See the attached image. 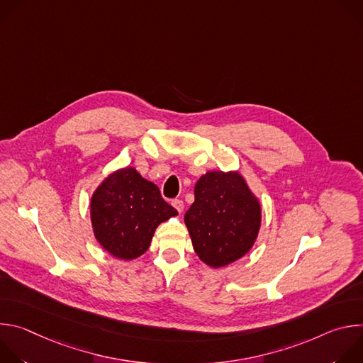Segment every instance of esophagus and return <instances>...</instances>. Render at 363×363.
<instances>
[{
  "label": "esophagus",
  "mask_w": 363,
  "mask_h": 363,
  "mask_svg": "<svg viewBox=\"0 0 363 363\" xmlns=\"http://www.w3.org/2000/svg\"><path fill=\"white\" fill-rule=\"evenodd\" d=\"M172 205L175 206L178 213H182V211H184V201H181V199H174V201H172Z\"/></svg>",
  "instance_id": "1"
}]
</instances>
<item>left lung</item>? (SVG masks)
<instances>
[{
	"label": "left lung",
	"instance_id": "8db88e82",
	"mask_svg": "<svg viewBox=\"0 0 363 363\" xmlns=\"http://www.w3.org/2000/svg\"><path fill=\"white\" fill-rule=\"evenodd\" d=\"M195 201L185 213L194 250L213 269L225 267L254 245L262 205L240 172L211 171L195 184Z\"/></svg>",
	"mask_w": 363,
	"mask_h": 363
}]
</instances>
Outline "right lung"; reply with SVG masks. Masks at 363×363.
<instances>
[{"label":"right lung","instance_id":"obj_1","mask_svg":"<svg viewBox=\"0 0 363 363\" xmlns=\"http://www.w3.org/2000/svg\"><path fill=\"white\" fill-rule=\"evenodd\" d=\"M178 216L160 188L132 167L115 171L91 195L90 220L97 242L121 260L142 255L157 227Z\"/></svg>","mask_w":363,"mask_h":363}]
</instances>
